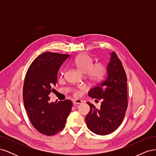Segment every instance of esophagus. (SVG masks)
I'll return each instance as SVG.
<instances>
[{
  "mask_svg": "<svg viewBox=\"0 0 156 156\" xmlns=\"http://www.w3.org/2000/svg\"><path fill=\"white\" fill-rule=\"evenodd\" d=\"M83 103V101L81 100H75L73 101V105H76L78 104H81Z\"/></svg>",
  "mask_w": 156,
  "mask_h": 156,
  "instance_id": "obj_1",
  "label": "esophagus"
}]
</instances>
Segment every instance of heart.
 <instances>
[{
	"instance_id": "heart-1",
	"label": "heart",
	"mask_w": 156,
	"mask_h": 156,
	"mask_svg": "<svg viewBox=\"0 0 156 156\" xmlns=\"http://www.w3.org/2000/svg\"><path fill=\"white\" fill-rule=\"evenodd\" d=\"M73 63L82 73H85L87 79L92 83L101 81L107 72V67L104 63L98 62L93 64V58L85 53L78 55ZM73 92L75 95H79V92L75 90Z\"/></svg>"
}]
</instances>
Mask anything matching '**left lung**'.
<instances>
[{
  "instance_id": "obj_1",
  "label": "left lung",
  "mask_w": 156,
  "mask_h": 156,
  "mask_svg": "<svg viewBox=\"0 0 156 156\" xmlns=\"http://www.w3.org/2000/svg\"><path fill=\"white\" fill-rule=\"evenodd\" d=\"M111 55L107 77L88 92L90 97L102 101L100 108L87 102L90 109L85 118L88 128L100 135L110 134L120 126L128 104L124 68L115 52Z\"/></svg>"
}]
</instances>
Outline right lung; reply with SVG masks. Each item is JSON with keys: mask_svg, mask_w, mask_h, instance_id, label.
<instances>
[{"mask_svg": "<svg viewBox=\"0 0 156 156\" xmlns=\"http://www.w3.org/2000/svg\"><path fill=\"white\" fill-rule=\"evenodd\" d=\"M69 55L45 52L28 69L23 90V101L31 124L40 133L51 136L64 129L73 103L69 100L49 103V94L57 83V73Z\"/></svg>", "mask_w": 156, "mask_h": 156, "instance_id": "obj_1", "label": "right lung"}]
</instances>
